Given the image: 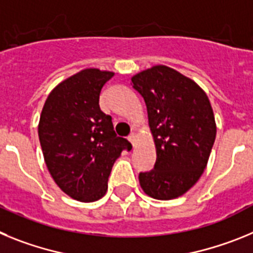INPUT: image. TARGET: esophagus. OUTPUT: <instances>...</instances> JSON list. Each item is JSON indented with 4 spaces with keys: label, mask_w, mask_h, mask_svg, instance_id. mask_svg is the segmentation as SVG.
Returning a JSON list of instances; mask_svg holds the SVG:
<instances>
[{
    "label": "esophagus",
    "mask_w": 253,
    "mask_h": 253,
    "mask_svg": "<svg viewBox=\"0 0 253 253\" xmlns=\"http://www.w3.org/2000/svg\"><path fill=\"white\" fill-rule=\"evenodd\" d=\"M128 139H129V142H130L131 144H133V146H135V139H137V135H135V134L131 133L130 135H129V137H128Z\"/></svg>",
    "instance_id": "1"
}]
</instances>
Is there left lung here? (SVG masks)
Masks as SVG:
<instances>
[{
	"label": "left lung",
	"instance_id": "obj_1",
	"mask_svg": "<svg viewBox=\"0 0 253 253\" xmlns=\"http://www.w3.org/2000/svg\"><path fill=\"white\" fill-rule=\"evenodd\" d=\"M147 106L157 160L140 172L148 196L171 200L184 195L203 175L216 135L214 113L198 84L167 66H154L131 77Z\"/></svg>",
	"mask_w": 253,
	"mask_h": 253
}]
</instances>
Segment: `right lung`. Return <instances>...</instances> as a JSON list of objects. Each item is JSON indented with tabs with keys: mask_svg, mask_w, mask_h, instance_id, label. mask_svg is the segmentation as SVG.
Listing matches in <instances>:
<instances>
[{
	"mask_svg": "<svg viewBox=\"0 0 253 253\" xmlns=\"http://www.w3.org/2000/svg\"><path fill=\"white\" fill-rule=\"evenodd\" d=\"M113 76L97 68L71 76L49 93L40 115L38 134L49 173L78 202L101 199L114 162L131 148L100 109L101 88Z\"/></svg>",
	"mask_w": 253,
	"mask_h": 253,
	"instance_id": "obj_1",
	"label": "right lung"
}]
</instances>
